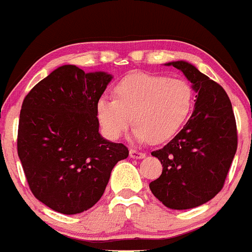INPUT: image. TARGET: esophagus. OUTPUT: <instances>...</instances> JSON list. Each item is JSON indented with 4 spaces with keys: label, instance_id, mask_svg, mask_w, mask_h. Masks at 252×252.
Segmentation results:
<instances>
[{
    "label": "esophagus",
    "instance_id": "esophagus-1",
    "mask_svg": "<svg viewBox=\"0 0 252 252\" xmlns=\"http://www.w3.org/2000/svg\"><path fill=\"white\" fill-rule=\"evenodd\" d=\"M146 154L142 153V151H137L135 149H131L130 150V158L132 159H142V158H145Z\"/></svg>",
    "mask_w": 252,
    "mask_h": 252
}]
</instances>
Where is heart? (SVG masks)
Returning <instances> with one entry per match:
<instances>
[{
  "label": "heart",
  "mask_w": 252,
  "mask_h": 252,
  "mask_svg": "<svg viewBox=\"0 0 252 252\" xmlns=\"http://www.w3.org/2000/svg\"><path fill=\"white\" fill-rule=\"evenodd\" d=\"M115 98L102 97L95 115L108 139L121 137L131 124L135 141L161 144L174 137L188 120L194 92L188 82L151 73H132L116 84Z\"/></svg>",
  "instance_id": "b5f03b06"
}]
</instances>
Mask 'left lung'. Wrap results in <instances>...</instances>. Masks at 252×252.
I'll use <instances>...</instances> for the list:
<instances>
[{
    "mask_svg": "<svg viewBox=\"0 0 252 252\" xmlns=\"http://www.w3.org/2000/svg\"><path fill=\"white\" fill-rule=\"evenodd\" d=\"M183 72L197 94L190 119L174 139L151 155L162 173L149 184L171 209H189L211 201L222 188L237 150L232 104L220 84L184 60L170 62Z\"/></svg>",
    "mask_w": 252,
    "mask_h": 252,
    "instance_id": "left-lung-1",
    "label": "left lung"
}]
</instances>
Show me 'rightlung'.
Returning a JSON list of instances; mask_svg holds the SVG:
<instances>
[{"label":"right lung","mask_w":252,"mask_h":252,"mask_svg":"<svg viewBox=\"0 0 252 252\" xmlns=\"http://www.w3.org/2000/svg\"><path fill=\"white\" fill-rule=\"evenodd\" d=\"M112 75L75 65L53 70L21 106L17 154L41 203L77 215L101 199L113 166L128 157L124 144L103 139L95 104Z\"/></svg>","instance_id":"add662e5"}]
</instances>
